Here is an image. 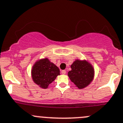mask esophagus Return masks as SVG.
<instances>
[{
  "label": "esophagus",
  "mask_w": 123,
  "mask_h": 123,
  "mask_svg": "<svg viewBox=\"0 0 123 123\" xmlns=\"http://www.w3.org/2000/svg\"><path fill=\"white\" fill-rule=\"evenodd\" d=\"M61 73H62V74H66V71L65 70H62L61 71Z\"/></svg>",
  "instance_id": "34e87169"
}]
</instances>
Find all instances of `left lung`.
I'll list each match as a JSON object with an SVG mask.
<instances>
[{"instance_id": "1", "label": "left lung", "mask_w": 123, "mask_h": 123, "mask_svg": "<svg viewBox=\"0 0 123 123\" xmlns=\"http://www.w3.org/2000/svg\"><path fill=\"white\" fill-rule=\"evenodd\" d=\"M71 68L72 69L68 72V77L78 88H85L92 81L94 71L93 67L88 62L76 60Z\"/></svg>"}]
</instances>
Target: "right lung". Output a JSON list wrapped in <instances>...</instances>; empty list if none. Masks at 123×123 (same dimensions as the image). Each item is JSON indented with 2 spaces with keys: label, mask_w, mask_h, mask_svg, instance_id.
I'll use <instances>...</instances> for the list:
<instances>
[{
  "label": "right lung",
  "mask_w": 123,
  "mask_h": 123,
  "mask_svg": "<svg viewBox=\"0 0 123 123\" xmlns=\"http://www.w3.org/2000/svg\"><path fill=\"white\" fill-rule=\"evenodd\" d=\"M59 75H60L59 68L48 58L37 61L32 70L33 81L40 87L45 89L47 88Z\"/></svg>",
  "instance_id": "right-lung-1"
}]
</instances>
